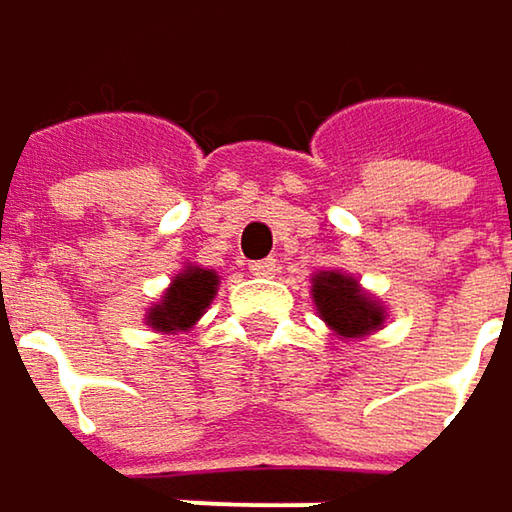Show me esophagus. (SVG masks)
Instances as JSON below:
<instances>
[{
  "label": "esophagus",
  "instance_id": "esophagus-1",
  "mask_svg": "<svg viewBox=\"0 0 512 512\" xmlns=\"http://www.w3.org/2000/svg\"><path fill=\"white\" fill-rule=\"evenodd\" d=\"M250 271H253L256 277H274V274L280 271V265H277V259H259V262L250 265Z\"/></svg>",
  "mask_w": 512,
  "mask_h": 512
}]
</instances>
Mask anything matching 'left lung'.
Instances as JSON below:
<instances>
[{"label":"left lung","instance_id":"1","mask_svg":"<svg viewBox=\"0 0 512 512\" xmlns=\"http://www.w3.org/2000/svg\"><path fill=\"white\" fill-rule=\"evenodd\" d=\"M313 301L322 313V319L340 334V337H364L376 328H382L384 310L370 301L358 283L346 274H316L313 280Z\"/></svg>","mask_w":512,"mask_h":512}]
</instances>
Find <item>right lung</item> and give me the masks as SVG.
I'll list each match as a JSON object with an SVG mask.
<instances>
[{
    "mask_svg": "<svg viewBox=\"0 0 512 512\" xmlns=\"http://www.w3.org/2000/svg\"><path fill=\"white\" fill-rule=\"evenodd\" d=\"M214 292H217V274L214 271L187 268L184 274H178L172 280L163 301L148 310V325L154 331H163V334L187 331L205 313Z\"/></svg>",
    "mask_w": 512,
    "mask_h": 512,
    "instance_id": "right-lung-1",
    "label": "right lung"
}]
</instances>
